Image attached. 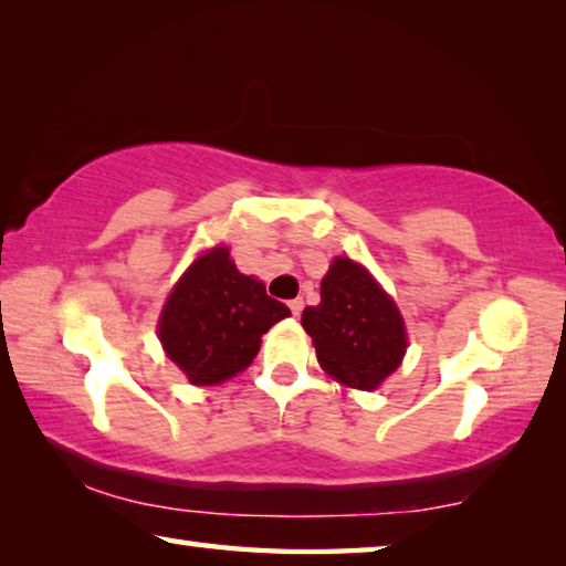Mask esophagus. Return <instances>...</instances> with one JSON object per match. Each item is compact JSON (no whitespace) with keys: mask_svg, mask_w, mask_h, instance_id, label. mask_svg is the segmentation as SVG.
Masks as SVG:
<instances>
[{"mask_svg":"<svg viewBox=\"0 0 566 566\" xmlns=\"http://www.w3.org/2000/svg\"><path fill=\"white\" fill-rule=\"evenodd\" d=\"M290 310H292L294 317H300L302 310H304V300H292V302H290Z\"/></svg>","mask_w":566,"mask_h":566,"instance_id":"esophagus-1","label":"esophagus"}]
</instances>
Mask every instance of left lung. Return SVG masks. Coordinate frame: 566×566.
Returning <instances> with one entry per match:
<instances>
[{
	"mask_svg": "<svg viewBox=\"0 0 566 566\" xmlns=\"http://www.w3.org/2000/svg\"><path fill=\"white\" fill-rule=\"evenodd\" d=\"M319 367L339 385L375 391L395 375L409 347L407 324L385 286L361 262L334 256L322 302L302 312Z\"/></svg>",
	"mask_w": 566,
	"mask_h": 566,
	"instance_id": "obj_1",
	"label": "left lung"
}]
</instances>
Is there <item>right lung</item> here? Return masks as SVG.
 <instances>
[{"instance_id":"obj_1","label":"right lung","mask_w":566,"mask_h":566,"mask_svg":"<svg viewBox=\"0 0 566 566\" xmlns=\"http://www.w3.org/2000/svg\"><path fill=\"white\" fill-rule=\"evenodd\" d=\"M290 314L266 296L262 280L237 270L227 244H214L199 252L169 290L157 337L189 385L214 387L244 371L264 334Z\"/></svg>"}]
</instances>
